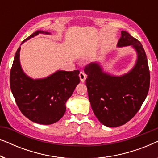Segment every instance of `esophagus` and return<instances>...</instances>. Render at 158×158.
<instances>
[{"instance_id":"esophagus-1","label":"esophagus","mask_w":158,"mask_h":158,"mask_svg":"<svg viewBox=\"0 0 158 158\" xmlns=\"http://www.w3.org/2000/svg\"><path fill=\"white\" fill-rule=\"evenodd\" d=\"M79 77H80V79H81V81L82 83H84L86 79V75L83 72H81L79 74Z\"/></svg>"}]
</instances>
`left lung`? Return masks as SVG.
<instances>
[{"instance_id": "8db88e82", "label": "left lung", "mask_w": 158, "mask_h": 158, "mask_svg": "<svg viewBox=\"0 0 158 158\" xmlns=\"http://www.w3.org/2000/svg\"><path fill=\"white\" fill-rule=\"evenodd\" d=\"M132 46L137 60L132 70L122 76L103 72L98 63L85 67L88 98L93 111L101 124L116 127L126 124L139 111L150 88V74L148 59L139 41L122 31L118 47Z\"/></svg>"}]
</instances>
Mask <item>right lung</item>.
Instances as JSON below:
<instances>
[{
  "label": "right lung",
  "mask_w": 158,
  "mask_h": 158,
  "mask_svg": "<svg viewBox=\"0 0 158 158\" xmlns=\"http://www.w3.org/2000/svg\"><path fill=\"white\" fill-rule=\"evenodd\" d=\"M40 33L49 34L36 31L22 43ZM20 49L19 47L10 72V90L16 104L21 113L32 122L40 124H54L65 113L66 101L80 83V71L58 70L46 78H30L21 69Z\"/></svg>",
  "instance_id": "obj_1"
}]
</instances>
